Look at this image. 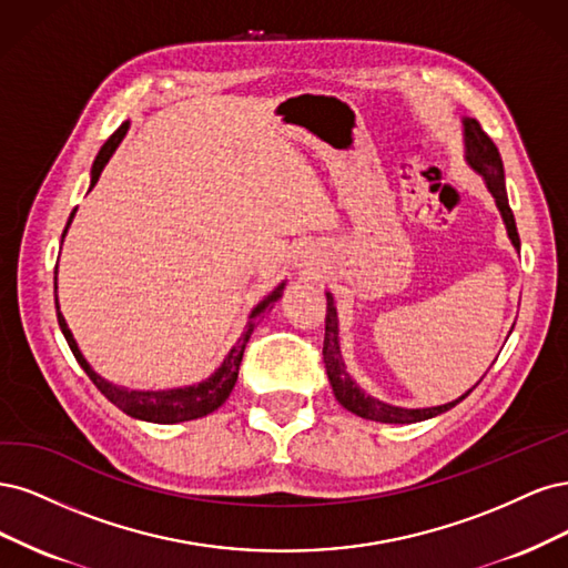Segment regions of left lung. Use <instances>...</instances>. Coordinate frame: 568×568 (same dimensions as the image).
<instances>
[{"label": "left lung", "mask_w": 568, "mask_h": 568, "mask_svg": "<svg viewBox=\"0 0 568 568\" xmlns=\"http://www.w3.org/2000/svg\"><path fill=\"white\" fill-rule=\"evenodd\" d=\"M465 149H467V162L477 170L484 179L486 186L496 197V205L503 214V222L507 226V235L511 245L519 250V233H517V224H515V214L509 210L507 203V191H505V172H503V158L498 153V145L490 141V136L481 130V124L474 118H465ZM323 361H325V371H327V379L333 384V392L337 396L339 404L352 410L358 417L365 419H375V423H389V425H410V423H419V419H429L434 415H442L446 410H450L453 406L460 404L463 398L469 396L463 394L460 398L450 400V404L436 406V408H398V406H389L382 404V400L373 398L365 394L363 389H358V384L349 377L344 368V361L339 354V339H337V308L333 297L327 295V308H325V339H323Z\"/></svg>", "instance_id": "obj_1"}]
</instances>
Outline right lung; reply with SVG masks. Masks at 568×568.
Returning a JSON list of instances; mask_svg holds the SVG:
<instances>
[{
    "mask_svg": "<svg viewBox=\"0 0 568 568\" xmlns=\"http://www.w3.org/2000/svg\"><path fill=\"white\" fill-rule=\"evenodd\" d=\"M126 126H130L126 122L120 124L118 130L113 132V136L103 143V149L99 151V155L94 160V168H91V189L97 186V181H99V176H101V172L105 168V162L111 160V155L115 153V149H118L124 132H126ZM70 219H72V214H70ZM68 226H70V222H68ZM68 226H65V231H68ZM65 231H63V235H65ZM53 287H57V278H53ZM281 290H283V285L273 290L262 304L254 306V311L250 314L247 331L243 333V337L237 339V344L229 352V356L222 363V368H219L212 377H207L205 382L193 384V387L170 389V392H130V389H124V387H115V384H111V382H105L101 375H97L94 371L89 368V363L80 354L75 339H72V333L68 331V323H65V318L61 314L59 302H57V316H59V325H61L63 337H65V342L70 346L72 356L78 358V363L82 365V371L89 375V379L97 384V389L108 400H111L113 406H118L120 410H124L126 415H132L136 419H145V423L174 425V423H186V419L205 417V415L214 413L229 398V394L235 387L237 371H241V361H243V354H245L247 339H250L254 327L260 325L262 316L273 306V302H278Z\"/></svg>",
    "mask_w": 568,
    "mask_h": 568,
    "instance_id": "obj_1",
    "label": "right lung"
}]
</instances>
